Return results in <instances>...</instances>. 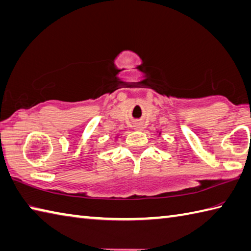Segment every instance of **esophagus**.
Segmentation results:
<instances>
[{
	"mask_svg": "<svg viewBox=\"0 0 251 251\" xmlns=\"http://www.w3.org/2000/svg\"><path fill=\"white\" fill-rule=\"evenodd\" d=\"M134 127H135V129H137V130L143 129V125H141L140 123H136V124L134 125Z\"/></svg>",
	"mask_w": 251,
	"mask_h": 251,
	"instance_id": "esophagus-1",
	"label": "esophagus"
}]
</instances>
